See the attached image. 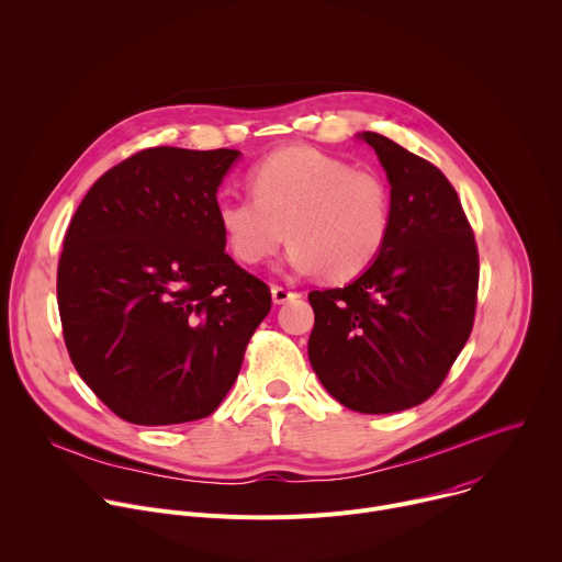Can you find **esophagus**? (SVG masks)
Returning <instances> with one entry per match:
<instances>
[{
  "label": "esophagus",
  "mask_w": 562,
  "mask_h": 562,
  "mask_svg": "<svg viewBox=\"0 0 562 562\" xmlns=\"http://www.w3.org/2000/svg\"><path fill=\"white\" fill-rule=\"evenodd\" d=\"M271 297H273V302H276V304H284V302H289V300L297 297V293H295V291H291V289H286V286L273 284V286H271Z\"/></svg>",
  "instance_id": "esophagus-1"
}]
</instances>
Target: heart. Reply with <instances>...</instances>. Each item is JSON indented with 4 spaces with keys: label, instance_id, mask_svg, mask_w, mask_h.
Returning <instances> with one entry per match:
<instances>
[{
    "label": "heart",
    "instance_id": "obj_1",
    "mask_svg": "<svg viewBox=\"0 0 562 562\" xmlns=\"http://www.w3.org/2000/svg\"><path fill=\"white\" fill-rule=\"evenodd\" d=\"M247 184L251 195L215 202L217 226L239 265L269 260L289 237L291 269L349 282L371 269L389 243V184L342 157L308 146L280 148L260 159Z\"/></svg>",
    "mask_w": 562,
    "mask_h": 562
}]
</instances>
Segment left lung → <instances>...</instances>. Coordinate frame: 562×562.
I'll return each mask as SVG.
<instances>
[{"mask_svg":"<svg viewBox=\"0 0 562 562\" xmlns=\"http://www.w3.org/2000/svg\"><path fill=\"white\" fill-rule=\"evenodd\" d=\"M360 137L391 184L389 243L351 284L308 293V360L340 405L393 414L431 397L469 340L477 247L438 167L380 133Z\"/></svg>","mask_w":562,"mask_h":562,"instance_id":"left-lung-1","label":"left lung"}]
</instances>
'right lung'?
<instances>
[{"label":"right lung","instance_id":"add662e5","mask_svg":"<svg viewBox=\"0 0 562 562\" xmlns=\"http://www.w3.org/2000/svg\"><path fill=\"white\" fill-rule=\"evenodd\" d=\"M239 150L144 148L77 206L57 267L68 356L122 420L211 416L271 311L269 286L224 251L215 193Z\"/></svg>","mask_w":562,"mask_h":562}]
</instances>
